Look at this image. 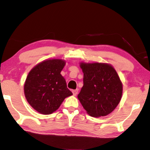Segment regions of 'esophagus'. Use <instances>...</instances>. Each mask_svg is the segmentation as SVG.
I'll return each instance as SVG.
<instances>
[{
	"label": "esophagus",
	"mask_w": 150,
	"mask_h": 150,
	"mask_svg": "<svg viewBox=\"0 0 150 150\" xmlns=\"http://www.w3.org/2000/svg\"><path fill=\"white\" fill-rule=\"evenodd\" d=\"M72 92H73L74 96H76L77 92H78V89H73V90L72 91Z\"/></svg>",
	"instance_id": "obj_1"
}]
</instances>
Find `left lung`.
Wrapping results in <instances>:
<instances>
[{
	"mask_svg": "<svg viewBox=\"0 0 150 150\" xmlns=\"http://www.w3.org/2000/svg\"><path fill=\"white\" fill-rule=\"evenodd\" d=\"M83 87L78 97L87 112L93 117L109 114L119 104L123 86L111 65L105 63H81Z\"/></svg>",
	"mask_w": 150,
	"mask_h": 150,
	"instance_id": "left-lung-1",
	"label": "left lung"
}]
</instances>
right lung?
<instances>
[{
  "label": "right lung",
  "mask_w": 150,
  "mask_h": 150,
  "mask_svg": "<svg viewBox=\"0 0 150 150\" xmlns=\"http://www.w3.org/2000/svg\"><path fill=\"white\" fill-rule=\"evenodd\" d=\"M65 64L62 60H47L36 65L27 75L24 86L25 97L39 113L51 114L65 98L73 94L61 75Z\"/></svg>",
  "instance_id": "1"
}]
</instances>
